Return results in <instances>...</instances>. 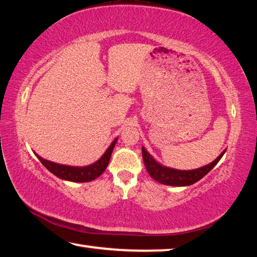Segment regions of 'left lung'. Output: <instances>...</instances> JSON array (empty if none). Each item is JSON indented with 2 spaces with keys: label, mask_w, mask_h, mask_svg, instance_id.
I'll return each mask as SVG.
<instances>
[{
  "label": "left lung",
  "mask_w": 257,
  "mask_h": 257,
  "mask_svg": "<svg viewBox=\"0 0 257 257\" xmlns=\"http://www.w3.org/2000/svg\"><path fill=\"white\" fill-rule=\"evenodd\" d=\"M224 152L225 151H223L222 153L217 156L212 163L205 165V167L195 169V170L181 171L176 170V169L162 167V165L159 164L149 153H147L144 147L142 149L143 160H144V164L147 172L150 173V176L153 178L154 180L168 186H189L195 184V182H197L198 180H201L204 176H206L207 173L215 167L217 162H219L221 158L223 156Z\"/></svg>",
  "instance_id": "8db88e82"
}]
</instances>
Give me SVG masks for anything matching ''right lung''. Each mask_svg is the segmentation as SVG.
Instances as JSON below:
<instances>
[{
	"label": "right lung",
	"instance_id": "right-lung-1",
	"mask_svg": "<svg viewBox=\"0 0 257 257\" xmlns=\"http://www.w3.org/2000/svg\"><path fill=\"white\" fill-rule=\"evenodd\" d=\"M116 141H118V139H114V141L112 142L110 147H108L107 151L104 153V155L97 161V162H95L92 165H88V167H82V168L68 167V165L53 163L51 162V161L44 160L37 154L36 156L47 170L53 173V175H55L56 177L61 178V179L75 181V182H87V181H92L94 179H96V178L101 176L104 172V170H105L108 162H110L112 151L114 149Z\"/></svg>",
	"mask_w": 257,
	"mask_h": 257
}]
</instances>
